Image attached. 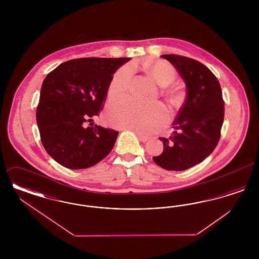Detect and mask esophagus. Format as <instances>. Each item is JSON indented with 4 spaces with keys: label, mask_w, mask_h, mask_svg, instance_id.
<instances>
[{
    "label": "esophagus",
    "mask_w": 259,
    "mask_h": 259,
    "mask_svg": "<svg viewBox=\"0 0 259 259\" xmlns=\"http://www.w3.org/2000/svg\"><path fill=\"white\" fill-rule=\"evenodd\" d=\"M137 136H138V138H139V140L141 141V142H143V143H145V142H147L148 141V137L147 136L143 135V134H141V133H139V132H135Z\"/></svg>",
    "instance_id": "obj_1"
}]
</instances>
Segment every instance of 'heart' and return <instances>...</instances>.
I'll list each match as a JSON object with an SVG mask.
<instances>
[{
    "label": "heart",
    "instance_id": "heart-1",
    "mask_svg": "<svg viewBox=\"0 0 259 259\" xmlns=\"http://www.w3.org/2000/svg\"><path fill=\"white\" fill-rule=\"evenodd\" d=\"M141 68L158 85L163 87L162 94L170 108L174 111L179 110L185 102V92L183 85L170 84L177 75L172 65L165 61H156L144 64ZM132 76L133 70L129 66L121 67L112 75L108 88V96L111 101H118L128 94ZM107 118L115 127L148 134L157 131L166 123L168 112L161 105L146 108L134 102L125 101L118 104Z\"/></svg>",
    "mask_w": 259,
    "mask_h": 259
}]
</instances>
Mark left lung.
Segmentation results:
<instances>
[{
	"label": "left lung",
	"mask_w": 259,
	"mask_h": 259,
	"mask_svg": "<svg viewBox=\"0 0 259 259\" xmlns=\"http://www.w3.org/2000/svg\"><path fill=\"white\" fill-rule=\"evenodd\" d=\"M184 78L186 98L172 122L170 138H159L163 151L152 159L169 171H184L205 160L218 146L224 101L217 76L201 62L177 54H165Z\"/></svg>",
	"instance_id": "1"
}]
</instances>
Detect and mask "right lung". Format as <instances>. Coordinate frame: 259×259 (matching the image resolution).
<instances>
[{"label":"right lung","mask_w":259,"mask_h":259,"mask_svg":"<svg viewBox=\"0 0 259 259\" xmlns=\"http://www.w3.org/2000/svg\"><path fill=\"white\" fill-rule=\"evenodd\" d=\"M130 58H78L62 63L45 78L37 104V127L47 152L62 166L79 170L103 160L118 132L99 125L112 74Z\"/></svg>","instance_id":"1"}]
</instances>
